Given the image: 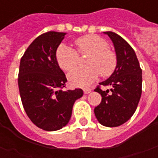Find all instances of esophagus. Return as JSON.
Returning <instances> with one entry per match:
<instances>
[{"label": "esophagus", "instance_id": "esophagus-1", "mask_svg": "<svg viewBox=\"0 0 158 158\" xmlns=\"http://www.w3.org/2000/svg\"><path fill=\"white\" fill-rule=\"evenodd\" d=\"M90 92H91V89H89V88H88V89H84V93H85V94H89V93Z\"/></svg>", "mask_w": 158, "mask_h": 158}]
</instances>
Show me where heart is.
I'll return each mask as SVG.
<instances>
[{
    "label": "heart",
    "instance_id": "1",
    "mask_svg": "<svg viewBox=\"0 0 158 158\" xmlns=\"http://www.w3.org/2000/svg\"><path fill=\"white\" fill-rule=\"evenodd\" d=\"M75 50L62 44L56 49V59L59 67L69 71L77 64L79 55L89 54L86 60L87 68H75L68 74V79L73 86L86 87L95 82L100 73L102 77H108L115 70L117 56L108 49L105 40L97 35H85L74 40Z\"/></svg>",
    "mask_w": 158,
    "mask_h": 158
}]
</instances>
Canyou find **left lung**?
Wrapping results in <instances>:
<instances>
[{
  "label": "left lung",
  "instance_id": "8db88e82",
  "mask_svg": "<svg viewBox=\"0 0 158 158\" xmlns=\"http://www.w3.org/2000/svg\"><path fill=\"white\" fill-rule=\"evenodd\" d=\"M112 40L117 56L116 69L108 79L100 85L112 87L102 91L97 86L102 102L94 113L101 124L118 127L127 122L135 112L142 91V71L135 51L129 43L116 33L104 32Z\"/></svg>",
  "mask_w": 158,
  "mask_h": 158
}]
</instances>
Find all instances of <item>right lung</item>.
Wrapping results in <instances>:
<instances>
[{"label":"right lung","instance_id":"right-lung-1","mask_svg":"<svg viewBox=\"0 0 158 158\" xmlns=\"http://www.w3.org/2000/svg\"><path fill=\"white\" fill-rule=\"evenodd\" d=\"M66 33L49 31L29 45L20 61L19 88L29 119L40 129L55 131L68 124L81 89L62 90L67 78L56 59Z\"/></svg>","mask_w":158,"mask_h":158}]
</instances>
